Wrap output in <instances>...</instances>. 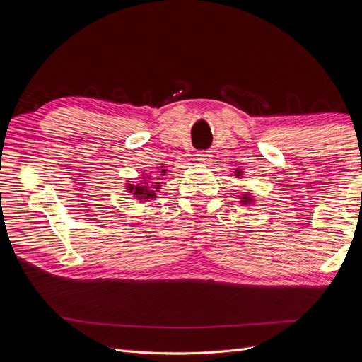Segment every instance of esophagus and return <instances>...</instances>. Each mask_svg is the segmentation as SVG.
Returning <instances> with one entry per match:
<instances>
[{"label":"esophagus","mask_w":362,"mask_h":362,"mask_svg":"<svg viewBox=\"0 0 362 362\" xmlns=\"http://www.w3.org/2000/svg\"><path fill=\"white\" fill-rule=\"evenodd\" d=\"M196 160H198L201 164H211L213 156L210 154V151H199L196 154Z\"/></svg>","instance_id":"34e87169"}]
</instances>
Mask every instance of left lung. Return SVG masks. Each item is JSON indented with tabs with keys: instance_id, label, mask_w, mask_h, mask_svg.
Masks as SVG:
<instances>
[{
	"instance_id": "1",
	"label": "left lung",
	"mask_w": 362,
	"mask_h": 362,
	"mask_svg": "<svg viewBox=\"0 0 362 362\" xmlns=\"http://www.w3.org/2000/svg\"><path fill=\"white\" fill-rule=\"evenodd\" d=\"M237 173H238V177H240V172H237ZM252 201H254V199L250 198V194H243L242 196V201H240V202H242L243 205H247V204H252Z\"/></svg>"
}]
</instances>
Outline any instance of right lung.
<instances>
[{
    "instance_id": "obj_1",
    "label": "right lung",
    "mask_w": 362,
    "mask_h": 362,
    "mask_svg": "<svg viewBox=\"0 0 362 362\" xmlns=\"http://www.w3.org/2000/svg\"><path fill=\"white\" fill-rule=\"evenodd\" d=\"M160 175H161V177H163V175H166V169H163V164H161ZM146 178H151V177H146ZM160 185H161V182L148 184V180H145L144 182H139L136 185L131 184V182H127V190H128V193L133 194L134 199L148 201V199H156L157 198V192L160 190Z\"/></svg>"
}]
</instances>
